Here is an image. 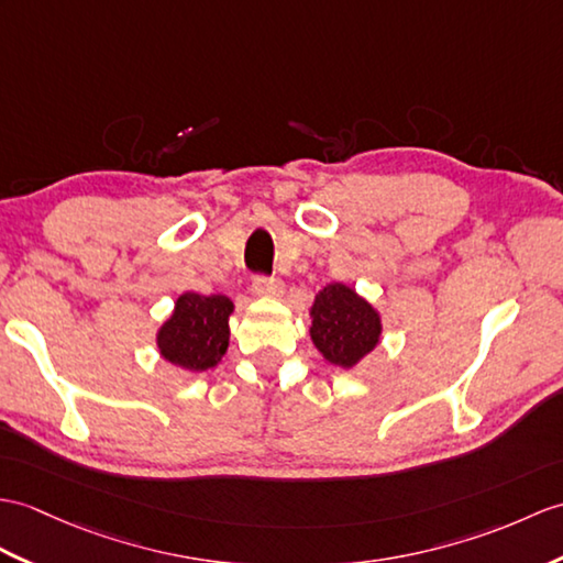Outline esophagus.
<instances>
[{
    "instance_id": "34e87169",
    "label": "esophagus",
    "mask_w": 563,
    "mask_h": 563,
    "mask_svg": "<svg viewBox=\"0 0 563 563\" xmlns=\"http://www.w3.org/2000/svg\"><path fill=\"white\" fill-rule=\"evenodd\" d=\"M252 290L256 297H280L285 292V285L276 278H254Z\"/></svg>"
}]
</instances>
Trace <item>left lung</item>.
<instances>
[{
    "label": "left lung",
    "instance_id": "1",
    "mask_svg": "<svg viewBox=\"0 0 563 563\" xmlns=\"http://www.w3.org/2000/svg\"><path fill=\"white\" fill-rule=\"evenodd\" d=\"M309 338L333 367L352 369L382 343V313L355 287L331 283L309 307Z\"/></svg>",
    "mask_w": 563,
    "mask_h": 563
}]
</instances>
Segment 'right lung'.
<instances>
[{
  "mask_svg": "<svg viewBox=\"0 0 563 563\" xmlns=\"http://www.w3.org/2000/svg\"><path fill=\"white\" fill-rule=\"evenodd\" d=\"M232 299L225 295L181 292L175 309L155 333L161 357L185 372L218 367L230 345Z\"/></svg>",
  "mask_w": 563,
  "mask_h": 563,
  "instance_id": "right-lung-1",
  "label": "right lung"
}]
</instances>
